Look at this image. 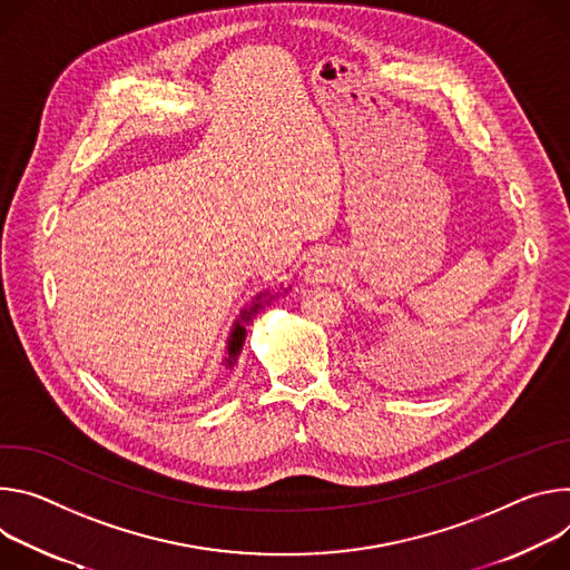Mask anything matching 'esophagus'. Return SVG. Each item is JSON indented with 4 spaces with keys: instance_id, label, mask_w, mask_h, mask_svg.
Wrapping results in <instances>:
<instances>
[{
    "instance_id": "1",
    "label": "esophagus",
    "mask_w": 570,
    "mask_h": 570,
    "mask_svg": "<svg viewBox=\"0 0 570 570\" xmlns=\"http://www.w3.org/2000/svg\"><path fill=\"white\" fill-rule=\"evenodd\" d=\"M340 258L335 256L333 250H320L307 261L305 265V281L312 285L320 283H333L340 276Z\"/></svg>"
}]
</instances>
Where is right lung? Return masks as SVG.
<instances>
[{
  "label": "right lung",
  "mask_w": 570,
  "mask_h": 570,
  "mask_svg": "<svg viewBox=\"0 0 570 570\" xmlns=\"http://www.w3.org/2000/svg\"><path fill=\"white\" fill-rule=\"evenodd\" d=\"M263 296H269V292H267V294H258L256 301H253V305H250L248 309H242L239 320L235 322V326H233V331H230V337H228V346H226V351H228V355L224 357V364H226V366H233V364L237 362V355H239V351H242V346H244V337H246L244 324H248L253 314H256V312L263 307V303H261ZM267 303H269V301H267Z\"/></svg>",
  "instance_id": "obj_1"
}]
</instances>
